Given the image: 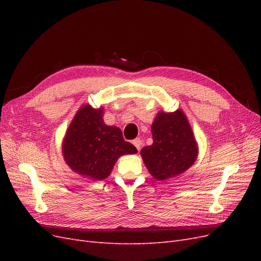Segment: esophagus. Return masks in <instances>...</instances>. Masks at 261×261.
Segmentation results:
<instances>
[{"label":"esophagus","mask_w":261,"mask_h":261,"mask_svg":"<svg viewBox=\"0 0 261 261\" xmlns=\"http://www.w3.org/2000/svg\"><path fill=\"white\" fill-rule=\"evenodd\" d=\"M133 145L135 146V147L137 148L138 151H139L140 148H141V145H143V141H141V139H140V138H136V139H134V140H133Z\"/></svg>","instance_id":"obj_1"}]
</instances>
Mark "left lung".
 <instances>
[{"instance_id": "8db88e82", "label": "left lung", "mask_w": 261, "mask_h": 261, "mask_svg": "<svg viewBox=\"0 0 261 261\" xmlns=\"http://www.w3.org/2000/svg\"><path fill=\"white\" fill-rule=\"evenodd\" d=\"M153 144L141 149L140 155L156 180H165L187 171L198 156V144L181 110L158 112L151 125Z\"/></svg>"}]
</instances>
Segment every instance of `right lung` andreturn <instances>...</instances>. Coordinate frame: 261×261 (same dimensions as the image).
<instances>
[{
    "label": "right lung",
    "mask_w": 261,
    "mask_h": 261,
    "mask_svg": "<svg viewBox=\"0 0 261 261\" xmlns=\"http://www.w3.org/2000/svg\"><path fill=\"white\" fill-rule=\"evenodd\" d=\"M105 108L84 105L70 122L62 143V153L68 167L92 180L107 178L118 158L137 152L125 141L122 130L103 121Z\"/></svg>",
    "instance_id": "right-lung-1"
}]
</instances>
